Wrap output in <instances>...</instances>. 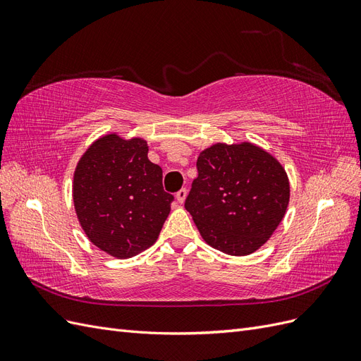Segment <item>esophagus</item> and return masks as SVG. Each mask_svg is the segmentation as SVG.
Returning a JSON list of instances; mask_svg holds the SVG:
<instances>
[{
  "label": "esophagus",
  "mask_w": 361,
  "mask_h": 361,
  "mask_svg": "<svg viewBox=\"0 0 361 361\" xmlns=\"http://www.w3.org/2000/svg\"><path fill=\"white\" fill-rule=\"evenodd\" d=\"M187 190H185V188H182L180 191H178L176 192V200L179 202V203H183L185 202V199H187Z\"/></svg>",
  "instance_id": "1"
}]
</instances>
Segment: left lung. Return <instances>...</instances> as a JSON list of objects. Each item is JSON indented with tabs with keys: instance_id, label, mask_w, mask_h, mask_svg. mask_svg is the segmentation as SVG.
Masks as SVG:
<instances>
[{
	"instance_id": "obj_1",
	"label": "left lung",
	"mask_w": 361,
	"mask_h": 361,
	"mask_svg": "<svg viewBox=\"0 0 361 361\" xmlns=\"http://www.w3.org/2000/svg\"><path fill=\"white\" fill-rule=\"evenodd\" d=\"M199 176L185 202L203 241L231 256L255 253L286 214L285 167L260 146L215 143L200 152Z\"/></svg>"
}]
</instances>
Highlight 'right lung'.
<instances>
[{
    "label": "right lung",
    "instance_id": "1",
    "mask_svg": "<svg viewBox=\"0 0 361 361\" xmlns=\"http://www.w3.org/2000/svg\"><path fill=\"white\" fill-rule=\"evenodd\" d=\"M147 141L102 135L73 171L72 197L89 241L116 259H129L157 243L171 209L162 170L147 158Z\"/></svg>",
    "mask_w": 361,
    "mask_h": 361
}]
</instances>
